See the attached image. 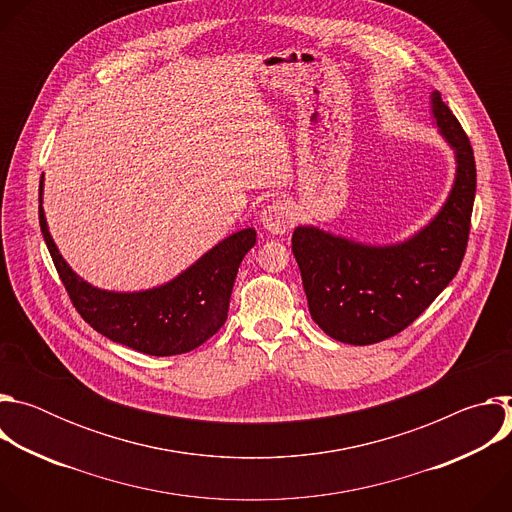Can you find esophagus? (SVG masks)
<instances>
[{"instance_id": "esophagus-1", "label": "esophagus", "mask_w": 512, "mask_h": 512, "mask_svg": "<svg viewBox=\"0 0 512 512\" xmlns=\"http://www.w3.org/2000/svg\"><path fill=\"white\" fill-rule=\"evenodd\" d=\"M261 227L271 233V235H283L291 227V212L285 204L281 202H271L267 204L261 214H259Z\"/></svg>"}]
</instances>
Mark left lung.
<instances>
[{"mask_svg": "<svg viewBox=\"0 0 512 512\" xmlns=\"http://www.w3.org/2000/svg\"><path fill=\"white\" fill-rule=\"evenodd\" d=\"M431 117L456 156L454 186L431 221L403 243L364 245L298 227L291 251L312 320L334 340L367 346L405 330L456 277L470 235L476 164L466 131L440 93Z\"/></svg>", "mask_w": 512, "mask_h": 512, "instance_id": "8db88e82", "label": "left lung"}]
</instances>
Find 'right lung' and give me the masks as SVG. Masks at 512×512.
Wrapping results in <instances>:
<instances>
[{
    "instance_id": "obj_1",
    "label": "right lung",
    "mask_w": 512,
    "mask_h": 512,
    "mask_svg": "<svg viewBox=\"0 0 512 512\" xmlns=\"http://www.w3.org/2000/svg\"><path fill=\"white\" fill-rule=\"evenodd\" d=\"M40 229L72 306L105 338L152 356L184 354L227 320L235 277L243 257L257 241L255 229L233 233L204 253L172 281L143 291L99 289L79 277L54 245L42 208Z\"/></svg>"
}]
</instances>
